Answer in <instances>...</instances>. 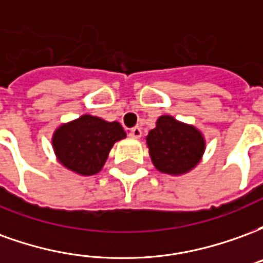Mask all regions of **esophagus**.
Here are the masks:
<instances>
[{"mask_svg":"<svg viewBox=\"0 0 263 263\" xmlns=\"http://www.w3.org/2000/svg\"><path fill=\"white\" fill-rule=\"evenodd\" d=\"M129 137L135 138V139H139V138L142 137V131H141V128L139 126H134L129 129Z\"/></svg>","mask_w":263,"mask_h":263,"instance_id":"obj_1","label":"esophagus"}]
</instances>
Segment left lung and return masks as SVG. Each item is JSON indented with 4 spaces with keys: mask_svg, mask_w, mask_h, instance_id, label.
I'll return each instance as SVG.
<instances>
[{
    "mask_svg": "<svg viewBox=\"0 0 263 263\" xmlns=\"http://www.w3.org/2000/svg\"><path fill=\"white\" fill-rule=\"evenodd\" d=\"M146 143L155 167L167 175H183L192 171L205 148L201 132L171 115H162L156 121V128L149 131Z\"/></svg>",
    "mask_w": 263,
    "mask_h": 263,
    "instance_id": "8db88e82",
    "label": "left lung"
}]
</instances>
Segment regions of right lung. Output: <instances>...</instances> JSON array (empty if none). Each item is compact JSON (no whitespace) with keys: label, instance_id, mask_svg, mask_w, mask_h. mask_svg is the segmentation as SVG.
Listing matches in <instances>:
<instances>
[{"label":"right lung","instance_id":"1","mask_svg":"<svg viewBox=\"0 0 263 263\" xmlns=\"http://www.w3.org/2000/svg\"><path fill=\"white\" fill-rule=\"evenodd\" d=\"M120 122H107L98 117L80 118L59 126L53 134V148L62 165L83 176L101 171L112 145L125 138Z\"/></svg>","mask_w":263,"mask_h":263}]
</instances>
